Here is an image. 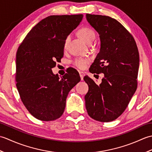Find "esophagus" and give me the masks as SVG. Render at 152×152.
<instances>
[{
  "label": "esophagus",
  "instance_id": "34e87169",
  "mask_svg": "<svg viewBox=\"0 0 152 152\" xmlns=\"http://www.w3.org/2000/svg\"><path fill=\"white\" fill-rule=\"evenodd\" d=\"M79 74H80V78H81V80H83V76H84V73H83V72H82V71H80L79 72Z\"/></svg>",
  "mask_w": 152,
  "mask_h": 152
}]
</instances>
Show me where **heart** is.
Here are the masks:
<instances>
[{"label": "heart", "instance_id": "heart-1", "mask_svg": "<svg viewBox=\"0 0 152 152\" xmlns=\"http://www.w3.org/2000/svg\"><path fill=\"white\" fill-rule=\"evenodd\" d=\"M80 37L84 40L87 44H91L95 38V33L93 29L89 27H82L78 31ZM70 40V36L69 35L65 38L64 42V47L66 48L69 43ZM90 61L91 59L89 57H77L72 61V64L74 66L79 68V69H84Z\"/></svg>", "mask_w": 152, "mask_h": 152}]
</instances>
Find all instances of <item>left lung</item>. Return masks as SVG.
Returning <instances> with one entry per match:
<instances>
[{"mask_svg":"<svg viewBox=\"0 0 152 152\" xmlns=\"http://www.w3.org/2000/svg\"><path fill=\"white\" fill-rule=\"evenodd\" d=\"M86 18L101 39V49L89 71L103 73L104 77L97 85L88 76H84L89 86L86 108L95 120L112 121L125 110L136 91L139 53L133 37L116 19L89 14Z\"/></svg>","mask_w":152,"mask_h":152,"instance_id":"1","label":"left lung"}]
</instances>
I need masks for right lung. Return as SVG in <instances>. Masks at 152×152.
<instances>
[{"label": "right lung", "instance_id": "add662e5", "mask_svg": "<svg viewBox=\"0 0 152 152\" xmlns=\"http://www.w3.org/2000/svg\"><path fill=\"white\" fill-rule=\"evenodd\" d=\"M82 18V14L48 16L28 32L18 48L16 87L25 108L39 120L59 118L69 92L80 81L73 68H68L61 78L51 69L63 58L65 38Z\"/></svg>", "mask_w": 152, "mask_h": 152}]
</instances>
